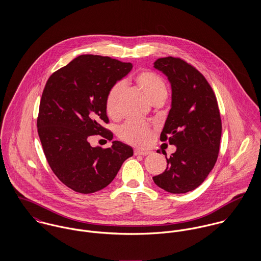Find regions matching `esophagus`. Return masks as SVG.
<instances>
[{"label": "esophagus", "mask_w": 261, "mask_h": 261, "mask_svg": "<svg viewBox=\"0 0 261 261\" xmlns=\"http://www.w3.org/2000/svg\"><path fill=\"white\" fill-rule=\"evenodd\" d=\"M149 150L148 149H136L135 150V154L136 155H148L149 154Z\"/></svg>", "instance_id": "1"}]
</instances>
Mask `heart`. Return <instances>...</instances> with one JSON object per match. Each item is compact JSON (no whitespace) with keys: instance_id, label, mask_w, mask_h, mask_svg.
<instances>
[{"instance_id":"b5f03b06","label":"heart","mask_w":261,"mask_h":261,"mask_svg":"<svg viewBox=\"0 0 261 261\" xmlns=\"http://www.w3.org/2000/svg\"><path fill=\"white\" fill-rule=\"evenodd\" d=\"M134 82L153 105L163 103L168 96V86L165 79L155 72L141 71L134 77ZM121 95V84L113 85L107 95L106 112L112 119H116L120 115ZM150 134L149 124L135 120L125 122L118 129V136L121 140L136 146H146L150 140Z\"/></svg>"}]
</instances>
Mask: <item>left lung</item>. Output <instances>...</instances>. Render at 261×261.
I'll return each instance as SVG.
<instances>
[{
	"label": "left lung",
	"instance_id": "8db88e82",
	"mask_svg": "<svg viewBox=\"0 0 261 261\" xmlns=\"http://www.w3.org/2000/svg\"><path fill=\"white\" fill-rule=\"evenodd\" d=\"M153 67L172 86V108L161 141L168 140L177 149L166 156L165 172L152 180L167 192L183 194L200 186L217 161L222 133L218 102L204 75L185 60L159 58Z\"/></svg>",
	"mask_w": 261,
	"mask_h": 261
}]
</instances>
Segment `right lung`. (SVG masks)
<instances>
[{"mask_svg": "<svg viewBox=\"0 0 261 261\" xmlns=\"http://www.w3.org/2000/svg\"><path fill=\"white\" fill-rule=\"evenodd\" d=\"M132 63L99 55H80L49 77L40 100L38 135L56 177L75 192L90 194L110 185L133 149L114 141L91 147V136L112 141L106 98Z\"/></svg>", "mask_w": 261, "mask_h": 261, "instance_id": "obj_1", "label": "right lung"}]
</instances>
